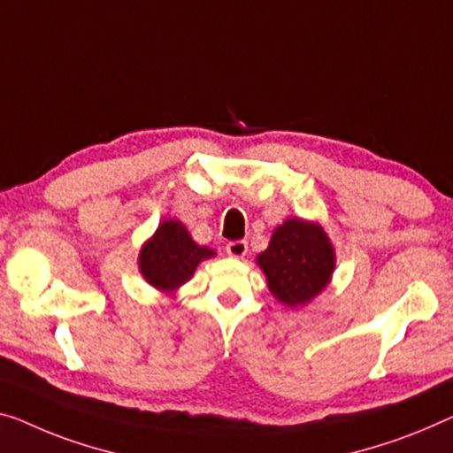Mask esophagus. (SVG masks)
Returning <instances> with one entry per match:
<instances>
[{"label":"esophagus","mask_w":453,"mask_h":453,"mask_svg":"<svg viewBox=\"0 0 453 453\" xmlns=\"http://www.w3.org/2000/svg\"><path fill=\"white\" fill-rule=\"evenodd\" d=\"M227 254L234 256V258H244L248 252V242L246 240H235V242H227Z\"/></svg>","instance_id":"obj_1"}]
</instances>
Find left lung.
Masks as SVG:
<instances>
[{"label": "left lung", "instance_id": "8db88e82", "mask_svg": "<svg viewBox=\"0 0 453 453\" xmlns=\"http://www.w3.org/2000/svg\"><path fill=\"white\" fill-rule=\"evenodd\" d=\"M258 265L276 299L296 307L327 287L335 254L321 226L293 218L274 229L268 248L258 256Z\"/></svg>", "mask_w": 453, "mask_h": 453}]
</instances>
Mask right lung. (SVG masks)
Wrapping results in <instances>:
<instances>
[{
    "instance_id": "1",
    "label": "right lung",
    "mask_w": 453,
    "mask_h": 453,
    "mask_svg": "<svg viewBox=\"0 0 453 453\" xmlns=\"http://www.w3.org/2000/svg\"><path fill=\"white\" fill-rule=\"evenodd\" d=\"M213 250L197 246L180 221L168 219L158 226L154 238L140 252V270L144 279L160 291H173L191 279L203 258Z\"/></svg>"
}]
</instances>
